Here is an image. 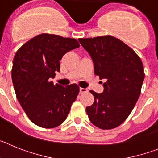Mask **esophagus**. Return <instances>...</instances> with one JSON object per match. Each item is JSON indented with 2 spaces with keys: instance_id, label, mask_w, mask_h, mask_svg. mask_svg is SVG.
<instances>
[{
  "instance_id": "34e87169",
  "label": "esophagus",
  "mask_w": 158,
  "mask_h": 158,
  "mask_svg": "<svg viewBox=\"0 0 158 158\" xmlns=\"http://www.w3.org/2000/svg\"><path fill=\"white\" fill-rule=\"evenodd\" d=\"M88 90L86 89H84V88H80V93H87Z\"/></svg>"
}]
</instances>
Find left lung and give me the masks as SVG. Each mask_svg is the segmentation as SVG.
<instances>
[{"label": "left lung", "instance_id": "1", "mask_svg": "<svg viewBox=\"0 0 158 158\" xmlns=\"http://www.w3.org/2000/svg\"><path fill=\"white\" fill-rule=\"evenodd\" d=\"M78 41L90 54L95 74L105 80L103 93L90 91L94 103L86 107L89 120L100 129L117 127L129 116L140 96L145 77L142 61L131 47L113 36Z\"/></svg>", "mask_w": 158, "mask_h": 158}]
</instances>
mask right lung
Segmentation results:
<instances>
[{
    "label": "right lung",
    "mask_w": 158,
    "mask_h": 158,
    "mask_svg": "<svg viewBox=\"0 0 158 158\" xmlns=\"http://www.w3.org/2000/svg\"><path fill=\"white\" fill-rule=\"evenodd\" d=\"M80 47L75 39L41 34L24 43L16 53L12 79L17 100L29 119L43 128L62 124L79 93L77 84H56L55 73L65 53Z\"/></svg>",
    "instance_id": "right-lung-1"
}]
</instances>
